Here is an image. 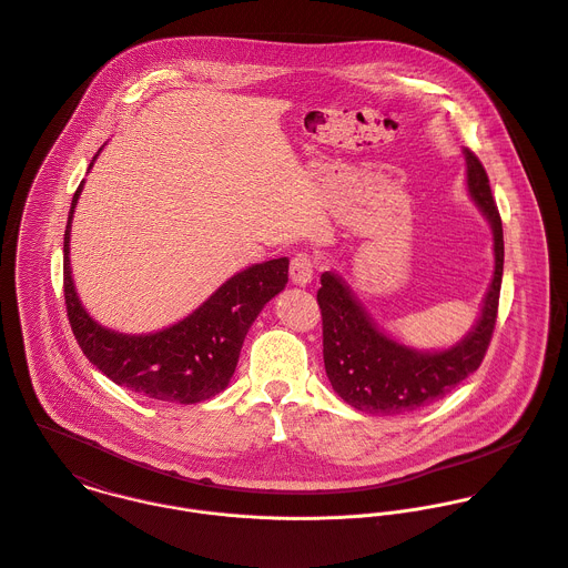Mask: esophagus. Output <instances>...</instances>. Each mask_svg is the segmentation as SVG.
<instances>
[{
	"instance_id": "1",
	"label": "esophagus",
	"mask_w": 568,
	"mask_h": 568,
	"mask_svg": "<svg viewBox=\"0 0 568 568\" xmlns=\"http://www.w3.org/2000/svg\"><path fill=\"white\" fill-rule=\"evenodd\" d=\"M288 275H291V282L295 286H308L313 282V275H315V262L311 255L306 253H297L293 260H291V268H288Z\"/></svg>"
}]
</instances>
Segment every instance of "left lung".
Returning <instances> with one entry per match:
<instances>
[{
	"instance_id": "8db88e82",
	"label": "left lung",
	"mask_w": 568,
	"mask_h": 568,
	"mask_svg": "<svg viewBox=\"0 0 568 568\" xmlns=\"http://www.w3.org/2000/svg\"><path fill=\"white\" fill-rule=\"evenodd\" d=\"M465 190L491 229L494 273L474 326L452 346L420 351L385 333L337 271L322 273L317 302L324 320V366L333 389L366 414H407L432 405L483 364L503 284L505 240L489 179L463 150Z\"/></svg>"
}]
</instances>
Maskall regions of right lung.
I'll use <instances>...</instances> for the list:
<instances>
[{
	"label": "right lung",
	"instance_id": "obj_1",
	"mask_svg": "<svg viewBox=\"0 0 568 568\" xmlns=\"http://www.w3.org/2000/svg\"><path fill=\"white\" fill-rule=\"evenodd\" d=\"M83 185L85 181L72 197L63 237L65 306L83 355L116 385L154 400L191 405L220 394L235 373L248 328L262 308L284 291L288 257L237 271L187 317L156 333L128 335L112 331L99 324L81 304L70 266V231Z\"/></svg>",
	"mask_w": 568,
	"mask_h": 568
}]
</instances>
